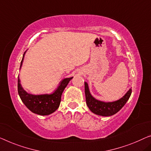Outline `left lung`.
Segmentation results:
<instances>
[{"label":"left lung","mask_w":151,"mask_h":151,"mask_svg":"<svg viewBox=\"0 0 151 151\" xmlns=\"http://www.w3.org/2000/svg\"><path fill=\"white\" fill-rule=\"evenodd\" d=\"M85 93L86 103L90 111L98 115L111 116L116 114L123 107L132 94V89H129L125 95L119 100L112 102H104L96 100L89 93L88 85L85 82Z\"/></svg>","instance_id":"1"}]
</instances>
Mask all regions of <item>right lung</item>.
Instances as JSON below:
<instances>
[{"mask_svg": "<svg viewBox=\"0 0 151 151\" xmlns=\"http://www.w3.org/2000/svg\"><path fill=\"white\" fill-rule=\"evenodd\" d=\"M26 52H24L22 58L20 68L23 62L24 56ZM73 77L66 78L62 80L60 83V86L53 92L52 94H44V95H32L30 94L22 88L20 79L18 77L17 90L18 93L21 100L26 106L30 111L39 115H48L53 113L59 107L61 102L62 94L70 81Z\"/></svg>", "mask_w": 151, "mask_h": 151, "instance_id": "add662e5", "label": "right lung"}]
</instances>
